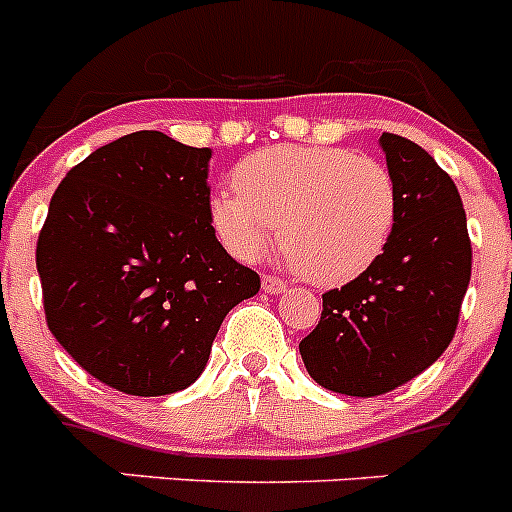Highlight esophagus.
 Masks as SVG:
<instances>
[{
  "instance_id": "1",
  "label": "esophagus",
  "mask_w": 512,
  "mask_h": 512,
  "mask_svg": "<svg viewBox=\"0 0 512 512\" xmlns=\"http://www.w3.org/2000/svg\"><path fill=\"white\" fill-rule=\"evenodd\" d=\"M261 284H264V292H269V295H279V292L287 289V282H284V279L271 277V274H266V277L261 279Z\"/></svg>"
}]
</instances>
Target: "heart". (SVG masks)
Segmentation results:
<instances>
[{
    "label": "heart",
    "instance_id": "1",
    "mask_svg": "<svg viewBox=\"0 0 512 512\" xmlns=\"http://www.w3.org/2000/svg\"><path fill=\"white\" fill-rule=\"evenodd\" d=\"M233 182L238 192L210 200L220 243L235 259L253 261L279 233L295 269L320 287L364 274L395 228L390 169L348 148H264L243 158Z\"/></svg>",
    "mask_w": 512,
    "mask_h": 512
}]
</instances>
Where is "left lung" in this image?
I'll return each instance as SVG.
<instances>
[{
	"mask_svg": "<svg viewBox=\"0 0 512 512\" xmlns=\"http://www.w3.org/2000/svg\"><path fill=\"white\" fill-rule=\"evenodd\" d=\"M397 192L390 241L364 274L323 295L300 341L305 369L338 395L377 397L425 372L449 348L472 277L467 212L428 151L379 138Z\"/></svg>",
	"mask_w": 512,
	"mask_h": 512,
	"instance_id": "left-lung-1",
	"label": "left lung"
}]
</instances>
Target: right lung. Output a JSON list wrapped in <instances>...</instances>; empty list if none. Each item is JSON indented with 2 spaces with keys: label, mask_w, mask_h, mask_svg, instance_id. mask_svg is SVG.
<instances>
[{
  "label": "right lung",
  "mask_w": 512,
  "mask_h": 512,
  "mask_svg": "<svg viewBox=\"0 0 512 512\" xmlns=\"http://www.w3.org/2000/svg\"><path fill=\"white\" fill-rule=\"evenodd\" d=\"M210 158L138 130L89 153L48 207L35 251L48 328L125 395L189 387L225 315L261 287L215 238Z\"/></svg>",
  "instance_id": "obj_1"
}]
</instances>
